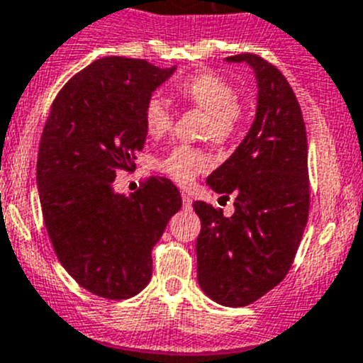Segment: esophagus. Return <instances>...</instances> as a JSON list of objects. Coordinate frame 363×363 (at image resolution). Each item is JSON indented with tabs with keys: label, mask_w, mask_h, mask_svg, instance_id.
<instances>
[{
	"label": "esophagus",
	"mask_w": 363,
	"mask_h": 363,
	"mask_svg": "<svg viewBox=\"0 0 363 363\" xmlns=\"http://www.w3.org/2000/svg\"><path fill=\"white\" fill-rule=\"evenodd\" d=\"M191 206H193L191 197H189L188 193H182V208H184V209H191Z\"/></svg>",
	"instance_id": "obj_1"
}]
</instances>
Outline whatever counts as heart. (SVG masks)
<instances>
[{"instance_id": "1", "label": "heart", "mask_w": 363, "mask_h": 363, "mask_svg": "<svg viewBox=\"0 0 363 363\" xmlns=\"http://www.w3.org/2000/svg\"><path fill=\"white\" fill-rule=\"evenodd\" d=\"M174 94L179 100L204 111L206 128L215 143L225 145L236 140L245 121V107L236 100V87L228 79L215 71H199L184 77L174 86ZM143 121L150 135H162L174 125V113L170 105L154 94L143 107ZM211 159L204 150L188 145H177L159 161V168L179 182H191L195 175L206 172Z\"/></svg>"}]
</instances>
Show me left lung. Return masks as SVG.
I'll return each instance as SVG.
<instances>
[{
    "label": "left lung",
    "mask_w": 363,
    "mask_h": 363,
    "mask_svg": "<svg viewBox=\"0 0 363 363\" xmlns=\"http://www.w3.org/2000/svg\"><path fill=\"white\" fill-rule=\"evenodd\" d=\"M245 62L258 82L256 118L231 157L206 184L235 213L197 201V279L222 306H247L283 281L296 258L310 209L306 127L299 101L283 73L252 53Z\"/></svg>",
    "instance_id": "left-lung-1"
}]
</instances>
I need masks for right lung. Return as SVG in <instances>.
<instances>
[{
    "label": "right lung",
    "instance_id": "obj_1",
    "mask_svg": "<svg viewBox=\"0 0 363 363\" xmlns=\"http://www.w3.org/2000/svg\"><path fill=\"white\" fill-rule=\"evenodd\" d=\"M175 66L105 57L57 94L37 155V189L57 258L80 286L128 299L152 277V249L181 209L179 189L150 177L130 197L116 193L118 170H134L147 127L143 107Z\"/></svg>",
    "mask_w": 363,
    "mask_h": 363
}]
</instances>
